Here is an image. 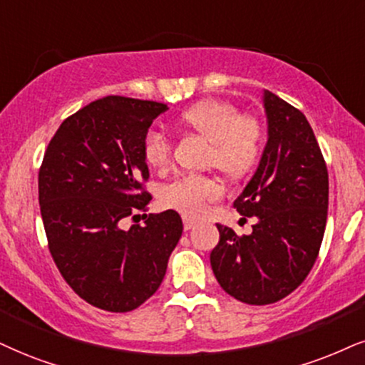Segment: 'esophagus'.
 <instances>
[{
	"mask_svg": "<svg viewBox=\"0 0 365 365\" xmlns=\"http://www.w3.org/2000/svg\"><path fill=\"white\" fill-rule=\"evenodd\" d=\"M182 225H184V230H191V228L196 227V222H195V220L184 217V218H182Z\"/></svg>",
	"mask_w": 365,
	"mask_h": 365,
	"instance_id": "obj_1",
	"label": "esophagus"
}]
</instances>
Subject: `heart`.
Instances as JSON below:
<instances>
[{
  "mask_svg": "<svg viewBox=\"0 0 365 365\" xmlns=\"http://www.w3.org/2000/svg\"><path fill=\"white\" fill-rule=\"evenodd\" d=\"M179 123L211 142L210 164L230 178L250 173L262 152V127L254 116L240 115L227 101L206 100L179 115ZM143 159L155 170H165L173 160L170 140L159 130H150L142 143ZM222 186L206 175L190 174L175 179L162 192V201L186 217H200L210 201L222 196Z\"/></svg>",
  "mask_w": 365,
  "mask_h": 365,
  "instance_id": "b5f03b06",
  "label": "heart"
}]
</instances>
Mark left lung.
<instances>
[{"label":"left lung","mask_w":365,"mask_h":365,"mask_svg":"<svg viewBox=\"0 0 365 365\" xmlns=\"http://www.w3.org/2000/svg\"><path fill=\"white\" fill-rule=\"evenodd\" d=\"M267 143L233 208L255 217L250 235L217 225L210 262L225 292L247 304L286 298L318 257L328 213V170L307 116L264 91Z\"/></svg>","instance_id":"left-lung-1"}]
</instances>
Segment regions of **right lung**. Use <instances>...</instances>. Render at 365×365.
Segmentation results:
<instances>
[{
  "mask_svg": "<svg viewBox=\"0 0 365 365\" xmlns=\"http://www.w3.org/2000/svg\"><path fill=\"white\" fill-rule=\"evenodd\" d=\"M168 105L106 96L62 121L38 170L48 250L79 298L113 313L159 289L182 233L174 210L145 215L150 192L143 138ZM143 212V215L140 213ZM146 220L128 231L125 217Z\"/></svg>",
  "mask_w": 365,
  "mask_h": 365,
  "instance_id": "1",
  "label": "right lung"
}]
</instances>
